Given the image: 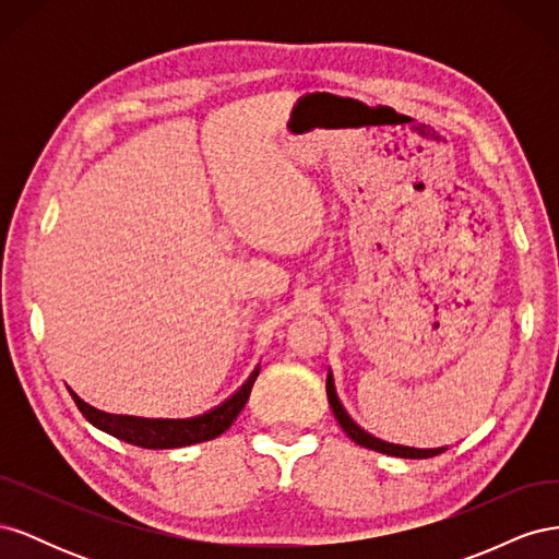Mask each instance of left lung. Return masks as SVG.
<instances>
[{
  "mask_svg": "<svg viewBox=\"0 0 559 559\" xmlns=\"http://www.w3.org/2000/svg\"><path fill=\"white\" fill-rule=\"evenodd\" d=\"M326 394H329V403H331V411L337 419V425L343 427V431L352 438L354 443L366 448V450H376V452H382V454H389V456H401V460H429V456H436L441 454L445 448H433V450H417V448H405V445H394V443H384L380 441V438L370 436L368 431H364L357 421H354L347 411L343 408L341 399H337L335 394V382H333V373L329 370L326 376Z\"/></svg>",
  "mask_w": 559,
  "mask_h": 559,
  "instance_id": "8db88e82",
  "label": "left lung"
}]
</instances>
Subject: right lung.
I'll list each match as a JSON object with an SVG mask.
<instances>
[{"instance_id": "add662e5", "label": "right lung", "mask_w": 559, "mask_h": 559, "mask_svg": "<svg viewBox=\"0 0 559 559\" xmlns=\"http://www.w3.org/2000/svg\"><path fill=\"white\" fill-rule=\"evenodd\" d=\"M259 370H261L259 366L253 368L247 382L222 405H216L214 411L191 419H142V417H128V415H109L103 411H95L93 405L81 401L76 394H72V399L76 403V408L81 411V415L86 417L95 429L118 438V441L138 445L144 450H175V448L205 443L216 436H222L233 425V419L240 415L245 403L249 401L253 380L259 378Z\"/></svg>"}]
</instances>
